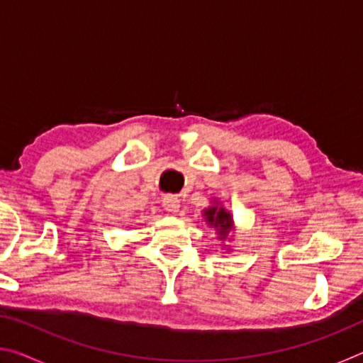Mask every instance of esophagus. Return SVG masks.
Wrapping results in <instances>:
<instances>
[{
    "label": "esophagus",
    "instance_id": "obj_1",
    "mask_svg": "<svg viewBox=\"0 0 363 363\" xmlns=\"http://www.w3.org/2000/svg\"><path fill=\"white\" fill-rule=\"evenodd\" d=\"M163 208H164V211H168V213H177L179 211V208H181V205H179V199H177V196H174V195H167L163 199Z\"/></svg>",
    "mask_w": 363,
    "mask_h": 363
}]
</instances>
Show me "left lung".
Masks as SVG:
<instances>
[{"instance_id":"8db88e82","label":"left lung","mask_w":363,"mask_h":363,"mask_svg":"<svg viewBox=\"0 0 363 363\" xmlns=\"http://www.w3.org/2000/svg\"><path fill=\"white\" fill-rule=\"evenodd\" d=\"M203 218L205 223L210 225L211 229L216 230L220 243L232 240V233H235L237 230L235 223H233V216L229 210H225V208L219 203L218 199L213 200L211 206L205 208ZM223 248H225V253L230 251V247H227V245H223Z\"/></svg>"}]
</instances>
